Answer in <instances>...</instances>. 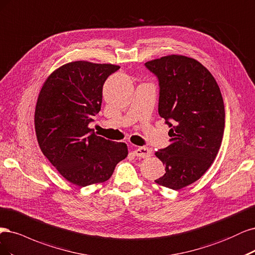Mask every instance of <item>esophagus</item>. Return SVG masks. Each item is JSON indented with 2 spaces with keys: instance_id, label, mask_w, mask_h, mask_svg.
Here are the masks:
<instances>
[{
  "instance_id": "esophagus-1",
  "label": "esophagus",
  "mask_w": 255,
  "mask_h": 255,
  "mask_svg": "<svg viewBox=\"0 0 255 255\" xmlns=\"http://www.w3.org/2000/svg\"><path fill=\"white\" fill-rule=\"evenodd\" d=\"M133 154L136 155V157H141V158H147L150 157L152 154V150L148 147H136V148L133 149Z\"/></svg>"
}]
</instances>
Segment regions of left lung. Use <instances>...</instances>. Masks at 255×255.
Returning a JSON list of instances; mask_svg holds the SVG:
<instances>
[{
    "mask_svg": "<svg viewBox=\"0 0 255 255\" xmlns=\"http://www.w3.org/2000/svg\"><path fill=\"white\" fill-rule=\"evenodd\" d=\"M159 79V114L170 130V145L155 151L165 174L154 182L181 190L212 165L225 130V105L210 71L190 57L168 55L147 61Z\"/></svg>",
    "mask_w": 255,
    "mask_h": 255,
    "instance_id": "left-lung-1",
    "label": "left lung"
}]
</instances>
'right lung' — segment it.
I'll use <instances>...</instances> for the list:
<instances>
[{
  "mask_svg": "<svg viewBox=\"0 0 255 255\" xmlns=\"http://www.w3.org/2000/svg\"><path fill=\"white\" fill-rule=\"evenodd\" d=\"M119 69L111 63L72 61L56 69L40 90L35 110L40 149L75 185L107 181L128 155L125 143L98 136L89 128L101 110L106 79Z\"/></svg>",
  "mask_w": 255,
  "mask_h": 255,
  "instance_id": "obj_1",
  "label": "right lung"
}]
</instances>
